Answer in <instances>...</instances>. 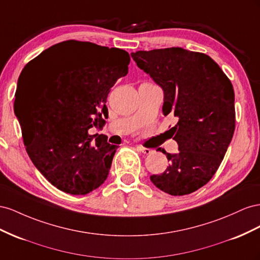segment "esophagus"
I'll use <instances>...</instances> for the list:
<instances>
[{
	"label": "esophagus",
	"instance_id": "1",
	"mask_svg": "<svg viewBox=\"0 0 260 260\" xmlns=\"http://www.w3.org/2000/svg\"><path fill=\"white\" fill-rule=\"evenodd\" d=\"M138 148H139V150L145 154H151L153 152V150L149 149V148H146V147H138Z\"/></svg>",
	"mask_w": 260,
	"mask_h": 260
}]
</instances>
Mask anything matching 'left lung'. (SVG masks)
<instances>
[{
  "instance_id": "8db88e82",
  "label": "left lung",
  "mask_w": 260,
  "mask_h": 260,
  "mask_svg": "<svg viewBox=\"0 0 260 260\" xmlns=\"http://www.w3.org/2000/svg\"><path fill=\"white\" fill-rule=\"evenodd\" d=\"M165 92L162 111L177 118L170 129L180 151L161 150L170 161L151 182L172 196L194 192L217 172L235 129L231 81L210 56L182 48L131 54ZM158 149V150H159Z\"/></svg>"
}]
</instances>
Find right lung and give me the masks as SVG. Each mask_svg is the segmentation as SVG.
Returning <instances> with one entry per match:
<instances>
[{
  "mask_svg": "<svg viewBox=\"0 0 260 260\" xmlns=\"http://www.w3.org/2000/svg\"><path fill=\"white\" fill-rule=\"evenodd\" d=\"M129 54L118 48L69 40L29 62L15 92V113L35 167L56 188L85 195L107 180L117 146L102 128L107 98L128 73Z\"/></svg>",
  "mask_w": 260,
  "mask_h": 260,
  "instance_id": "right-lung-1",
  "label": "right lung"
}]
</instances>
